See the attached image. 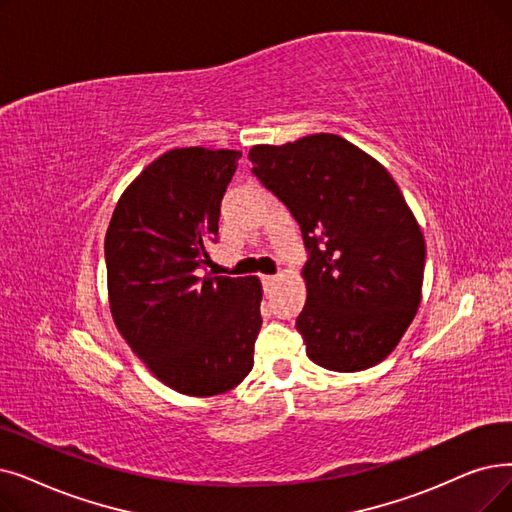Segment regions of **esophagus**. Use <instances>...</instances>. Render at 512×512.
<instances>
[{
  "label": "esophagus",
  "instance_id": "1",
  "mask_svg": "<svg viewBox=\"0 0 512 512\" xmlns=\"http://www.w3.org/2000/svg\"><path fill=\"white\" fill-rule=\"evenodd\" d=\"M276 280H278V276H261V282H263V286H268V288H270V286H272Z\"/></svg>",
  "mask_w": 512,
  "mask_h": 512
}]
</instances>
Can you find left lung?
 <instances>
[{"instance_id": "1", "label": "left lung", "mask_w": 512, "mask_h": 512, "mask_svg": "<svg viewBox=\"0 0 512 512\" xmlns=\"http://www.w3.org/2000/svg\"><path fill=\"white\" fill-rule=\"evenodd\" d=\"M249 161L301 228L307 301L295 326L307 358L335 372L383 362L416 316L427 255L402 190L332 133L253 146Z\"/></svg>"}]
</instances>
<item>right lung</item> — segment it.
I'll return each instance as SVG.
<instances>
[{"mask_svg":"<svg viewBox=\"0 0 512 512\" xmlns=\"http://www.w3.org/2000/svg\"><path fill=\"white\" fill-rule=\"evenodd\" d=\"M238 150L175 148L121 196L104 240L110 311L129 347L177 393H226L253 370L255 276L203 274Z\"/></svg>","mask_w":512,"mask_h":512,"instance_id":"add662e5","label":"right lung"}]
</instances>
